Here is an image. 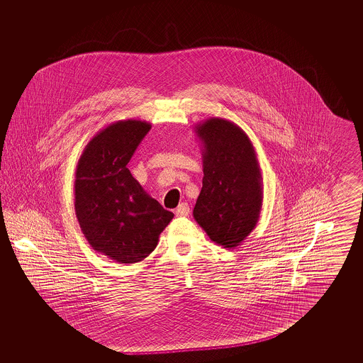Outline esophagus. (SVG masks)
<instances>
[{"instance_id":"obj_1","label":"esophagus","mask_w":363,"mask_h":363,"mask_svg":"<svg viewBox=\"0 0 363 363\" xmlns=\"http://www.w3.org/2000/svg\"><path fill=\"white\" fill-rule=\"evenodd\" d=\"M190 214V206L187 203H179V206L176 209L177 217H187Z\"/></svg>"}]
</instances>
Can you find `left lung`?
Here are the masks:
<instances>
[{"mask_svg": "<svg viewBox=\"0 0 363 363\" xmlns=\"http://www.w3.org/2000/svg\"><path fill=\"white\" fill-rule=\"evenodd\" d=\"M203 178L193 217L210 240L234 249L259 220L264 182L253 143L234 122L211 117L194 126Z\"/></svg>", "mask_w": 363, "mask_h": 363, "instance_id": "left-lung-1", "label": "left lung"}]
</instances>
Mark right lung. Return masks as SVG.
I'll list each match as a JSON object with an SVG mask.
<instances>
[{"label":"right lung","mask_w":363,"mask_h":363,"mask_svg":"<svg viewBox=\"0 0 363 363\" xmlns=\"http://www.w3.org/2000/svg\"><path fill=\"white\" fill-rule=\"evenodd\" d=\"M150 128L140 120L110 123L89 141L76 167L79 228L93 250L118 264L145 259L174 217L126 167Z\"/></svg>","instance_id":"1"}]
</instances>
